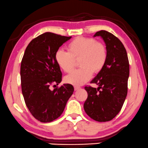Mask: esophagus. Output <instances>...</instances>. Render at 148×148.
<instances>
[{"label":"esophagus","instance_id":"obj_1","mask_svg":"<svg viewBox=\"0 0 148 148\" xmlns=\"http://www.w3.org/2000/svg\"><path fill=\"white\" fill-rule=\"evenodd\" d=\"M81 87L80 86H74V88H75V91H77V90H79V88Z\"/></svg>","mask_w":148,"mask_h":148}]
</instances>
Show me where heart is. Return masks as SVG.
<instances>
[{
    "label": "heart",
    "instance_id": "1",
    "mask_svg": "<svg viewBox=\"0 0 148 148\" xmlns=\"http://www.w3.org/2000/svg\"><path fill=\"white\" fill-rule=\"evenodd\" d=\"M68 50H57L55 62L66 73H69L75 66V60L79 59V69L75 70L65 77L69 84L79 86L91 77L93 73H98L105 66L107 60L105 46L93 38L77 37L68 45Z\"/></svg>",
    "mask_w": 148,
    "mask_h": 148
}]
</instances>
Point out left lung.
I'll return each mask as SVG.
<instances>
[{
    "label": "left lung",
    "mask_w": 148,
    "mask_h": 148,
    "mask_svg": "<svg viewBox=\"0 0 148 148\" xmlns=\"http://www.w3.org/2000/svg\"><path fill=\"white\" fill-rule=\"evenodd\" d=\"M93 36H101L105 41L107 60L103 69L91 82L98 87H84L88 97L84 109L92 119L107 122L119 114L125 100L130 75L129 60L122 42L112 33L100 30Z\"/></svg>",
    "instance_id": "obj_1"
}]
</instances>
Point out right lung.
Segmentation results:
<instances>
[{
  "mask_svg": "<svg viewBox=\"0 0 148 148\" xmlns=\"http://www.w3.org/2000/svg\"><path fill=\"white\" fill-rule=\"evenodd\" d=\"M71 38L45 32L32 39L24 53L21 64L22 93L29 112L40 122H52L60 117L74 91L70 84L50 88L62 82L55 53Z\"/></svg>",
  "mask_w": 148,
  "mask_h": 148,
  "instance_id": "obj_1",
  "label": "right lung"
}]
</instances>
